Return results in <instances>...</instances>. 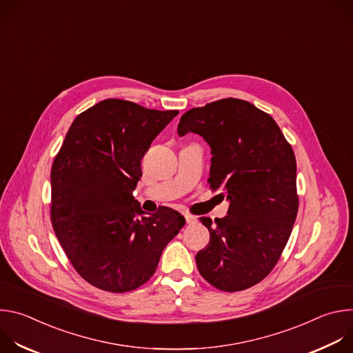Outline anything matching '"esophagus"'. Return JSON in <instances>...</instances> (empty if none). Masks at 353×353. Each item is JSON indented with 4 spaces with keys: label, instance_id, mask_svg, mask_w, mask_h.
Returning <instances> with one entry per match:
<instances>
[{
    "label": "esophagus",
    "instance_id": "34e87169",
    "mask_svg": "<svg viewBox=\"0 0 353 353\" xmlns=\"http://www.w3.org/2000/svg\"><path fill=\"white\" fill-rule=\"evenodd\" d=\"M184 218H185L187 225H194V223H196V222H198L196 216H194V215H191V214H185V215H184Z\"/></svg>",
    "mask_w": 353,
    "mask_h": 353
}]
</instances>
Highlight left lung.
Masks as SVG:
<instances>
[{"label": "left lung", "instance_id": "obj_1", "mask_svg": "<svg viewBox=\"0 0 353 353\" xmlns=\"http://www.w3.org/2000/svg\"><path fill=\"white\" fill-rule=\"evenodd\" d=\"M177 132L210 143V187L230 203L215 223L199 218L210 230L208 245L195 256L201 276L223 292L254 286L276 265L297 215L290 143L268 113L234 97L185 112Z\"/></svg>", "mask_w": 353, "mask_h": 353}]
</instances>
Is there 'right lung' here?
<instances>
[{
	"instance_id": "add662e5",
	"label": "right lung",
	"mask_w": 353,
	"mask_h": 353,
	"mask_svg": "<svg viewBox=\"0 0 353 353\" xmlns=\"http://www.w3.org/2000/svg\"><path fill=\"white\" fill-rule=\"evenodd\" d=\"M177 114L102 100L78 114L54 158L52 225L75 271L94 288L124 293L143 285L185 223L168 207L146 215L132 196L141 159Z\"/></svg>"
}]
</instances>
